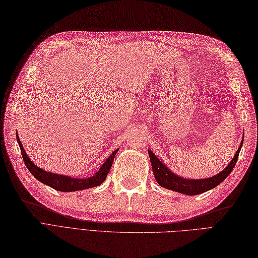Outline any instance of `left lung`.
Returning <instances> with one entry per match:
<instances>
[{
	"mask_svg": "<svg viewBox=\"0 0 258 258\" xmlns=\"http://www.w3.org/2000/svg\"><path fill=\"white\" fill-rule=\"evenodd\" d=\"M242 144H243V141L241 142L240 148L238 149V151H236L231 163L229 164L224 170L212 178L200 179V180L184 179L182 177L175 175V173L171 172L168 168H167V167L159 161V159L155 156V154H153V152L150 150H149V156L151 159L153 172H154L155 179L159 185L166 187V189L186 194V196H197V194L206 192L208 190L213 189V187L217 186L229 175H230V172L232 171L233 167L236 164V161H238Z\"/></svg>",
	"mask_w": 258,
	"mask_h": 258,
	"instance_id": "8db88e82",
	"label": "left lung"
}]
</instances>
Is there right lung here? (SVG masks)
<instances>
[{"mask_svg":"<svg viewBox=\"0 0 258 258\" xmlns=\"http://www.w3.org/2000/svg\"><path fill=\"white\" fill-rule=\"evenodd\" d=\"M16 138H17V142L19 144L20 151H22V156L25 162V165L27 166L28 170L31 172V175H33V177H36L42 183L61 192H73V191L85 190V189H89V187H93V186L102 184L104 182V180L106 179L107 173L109 172L110 167H112L114 157L116 155V153L118 152V149H117L112 153V155L106 159V162L102 165L100 170L97 171L94 176L86 178V179H80V178L77 179L73 177L56 175V173H52L39 168V167L34 165L30 161L29 157L27 156L18 136Z\"/></svg>","mask_w":258,"mask_h":258,"instance_id":"right-lung-1","label":"right lung"}]
</instances>
